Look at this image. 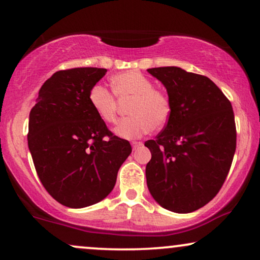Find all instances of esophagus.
Masks as SVG:
<instances>
[{"label":"esophagus","mask_w":260,"mask_h":260,"mask_svg":"<svg viewBox=\"0 0 260 260\" xmlns=\"http://www.w3.org/2000/svg\"><path fill=\"white\" fill-rule=\"evenodd\" d=\"M131 145H133L134 150H137V149L140 148L141 145H143V143H142V142H133V143H131Z\"/></svg>","instance_id":"1"}]
</instances>
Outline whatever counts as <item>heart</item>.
<instances>
[{"mask_svg":"<svg viewBox=\"0 0 260 260\" xmlns=\"http://www.w3.org/2000/svg\"><path fill=\"white\" fill-rule=\"evenodd\" d=\"M115 94L101 84L88 92V102L99 118L105 123H116L118 99L133 101L129 106L131 117L116 126L115 134L125 140L147 135L152 127L165 126L172 115V101L165 91L154 87V83L138 71H126L111 78Z\"/></svg>","mask_w":260,"mask_h":260,"instance_id":"heart-1","label":"heart"}]
</instances>
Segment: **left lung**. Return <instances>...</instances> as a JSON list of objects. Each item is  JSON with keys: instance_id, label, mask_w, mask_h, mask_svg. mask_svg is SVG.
I'll return each instance as SVG.
<instances>
[{"instance_id": "obj_1", "label": "left lung", "mask_w": 260, "mask_h": 260, "mask_svg": "<svg viewBox=\"0 0 260 260\" xmlns=\"http://www.w3.org/2000/svg\"><path fill=\"white\" fill-rule=\"evenodd\" d=\"M148 72L161 81L172 101V115L155 140L145 168L152 198L163 208L190 213L207 205L225 182L237 145L231 102L201 74L180 67Z\"/></svg>"}]
</instances>
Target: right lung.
Instances as JSON below:
<instances>
[{
	"label": "right lung",
	"mask_w": 260,
	"mask_h": 260,
	"mask_svg": "<svg viewBox=\"0 0 260 260\" xmlns=\"http://www.w3.org/2000/svg\"><path fill=\"white\" fill-rule=\"evenodd\" d=\"M105 73L97 67L58 71L41 86L29 113L28 147L39 179L54 200L70 208L108 197L133 150L88 102L90 88Z\"/></svg>",
	"instance_id": "right-lung-1"
}]
</instances>
